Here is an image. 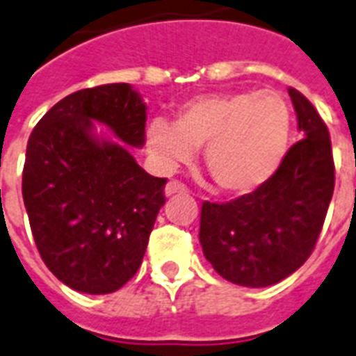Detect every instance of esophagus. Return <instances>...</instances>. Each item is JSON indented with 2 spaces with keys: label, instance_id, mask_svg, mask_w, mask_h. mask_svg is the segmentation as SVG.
I'll return each instance as SVG.
<instances>
[{
  "label": "esophagus",
  "instance_id": "obj_1",
  "mask_svg": "<svg viewBox=\"0 0 356 356\" xmlns=\"http://www.w3.org/2000/svg\"><path fill=\"white\" fill-rule=\"evenodd\" d=\"M186 192V186L183 183H179V181H170L164 188V193H166V197L173 195V193H184Z\"/></svg>",
  "mask_w": 356,
  "mask_h": 356
}]
</instances>
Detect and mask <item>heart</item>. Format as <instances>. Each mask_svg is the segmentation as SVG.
<instances>
[{"instance_id": "heart-1", "label": "heart", "mask_w": 356, "mask_h": 356, "mask_svg": "<svg viewBox=\"0 0 356 356\" xmlns=\"http://www.w3.org/2000/svg\"><path fill=\"white\" fill-rule=\"evenodd\" d=\"M291 140V109L274 91L204 95L186 102L175 122L155 120L148 149L170 170L204 149L213 184L227 193H248L280 168Z\"/></svg>"}]
</instances>
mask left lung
I'll return each instance as SVG.
<instances>
[{
    "mask_svg": "<svg viewBox=\"0 0 356 356\" xmlns=\"http://www.w3.org/2000/svg\"><path fill=\"white\" fill-rule=\"evenodd\" d=\"M303 138L252 193L228 203L204 201L199 241L213 270L243 287H268L307 261L334 190L329 131L318 111L289 89Z\"/></svg>",
    "mask_w": 356,
    "mask_h": 356,
    "instance_id": "1",
    "label": "left lung"
}]
</instances>
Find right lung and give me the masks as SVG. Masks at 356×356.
Instances as JSON below:
<instances>
[{"mask_svg": "<svg viewBox=\"0 0 356 356\" xmlns=\"http://www.w3.org/2000/svg\"><path fill=\"white\" fill-rule=\"evenodd\" d=\"M100 122L124 145L94 133ZM146 104L129 83L80 89L36 124L23 166V203L47 268L78 293L109 294L143 263L166 179L128 146L146 140Z\"/></svg>", "mask_w": 356, "mask_h": 356, "instance_id": "add662e5", "label": "right lung"}]
</instances>
